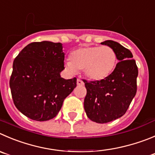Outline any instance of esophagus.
<instances>
[{"instance_id":"34e87169","label":"esophagus","mask_w":155,"mask_h":155,"mask_svg":"<svg viewBox=\"0 0 155 155\" xmlns=\"http://www.w3.org/2000/svg\"><path fill=\"white\" fill-rule=\"evenodd\" d=\"M77 84L78 85V86H83L84 84V83L83 82V81L81 80V79H78L77 80Z\"/></svg>"}]
</instances>
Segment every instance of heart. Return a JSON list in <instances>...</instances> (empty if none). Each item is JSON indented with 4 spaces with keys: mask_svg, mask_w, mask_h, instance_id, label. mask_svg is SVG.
<instances>
[{
    "mask_svg": "<svg viewBox=\"0 0 155 155\" xmlns=\"http://www.w3.org/2000/svg\"><path fill=\"white\" fill-rule=\"evenodd\" d=\"M71 61L64 63L72 72L84 70L85 76L93 81H101L110 76L117 64V54L110 46H83L70 54Z\"/></svg>",
    "mask_w": 155,
    "mask_h": 155,
    "instance_id": "heart-1",
    "label": "heart"
}]
</instances>
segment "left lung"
Instances as JSON below:
<instances>
[{
    "label": "left lung",
    "instance_id": "8db88e82",
    "mask_svg": "<svg viewBox=\"0 0 155 155\" xmlns=\"http://www.w3.org/2000/svg\"><path fill=\"white\" fill-rule=\"evenodd\" d=\"M103 45L111 47L117 54L114 71L101 81H84L87 89L84 107L87 116L93 122L107 123L126 113L137 91L138 68L132 52L113 40Z\"/></svg>",
    "mask_w": 155,
    "mask_h": 155
}]
</instances>
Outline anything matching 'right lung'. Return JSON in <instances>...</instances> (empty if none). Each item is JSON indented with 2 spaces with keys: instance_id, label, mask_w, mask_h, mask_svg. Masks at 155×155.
I'll use <instances>...</instances> for the list:
<instances>
[{
  "instance_id": "add662e5",
  "label": "right lung",
  "mask_w": 155,
  "mask_h": 155,
  "mask_svg": "<svg viewBox=\"0 0 155 155\" xmlns=\"http://www.w3.org/2000/svg\"><path fill=\"white\" fill-rule=\"evenodd\" d=\"M62 44L42 41L26 45L14 59L10 87L17 110L36 121L57 116L77 78L64 79Z\"/></svg>"
}]
</instances>
